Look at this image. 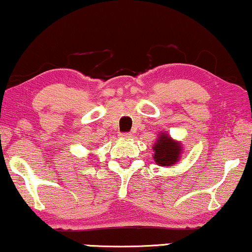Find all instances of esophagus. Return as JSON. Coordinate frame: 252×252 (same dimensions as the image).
<instances>
[{"mask_svg": "<svg viewBox=\"0 0 252 252\" xmlns=\"http://www.w3.org/2000/svg\"><path fill=\"white\" fill-rule=\"evenodd\" d=\"M119 136L123 137V139H129V137H132V134L128 132H124V133H120Z\"/></svg>", "mask_w": 252, "mask_h": 252, "instance_id": "34e87169", "label": "esophagus"}]
</instances>
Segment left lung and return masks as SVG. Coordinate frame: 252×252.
Instances as JSON below:
<instances>
[{
  "mask_svg": "<svg viewBox=\"0 0 252 252\" xmlns=\"http://www.w3.org/2000/svg\"><path fill=\"white\" fill-rule=\"evenodd\" d=\"M154 159L160 166H171L179 160L181 153V147L178 142L171 139L167 134H161L158 137L157 143L154 147Z\"/></svg>",
  "mask_w": 252,
  "mask_h": 252,
  "instance_id": "obj_1",
  "label": "left lung"
}]
</instances>
